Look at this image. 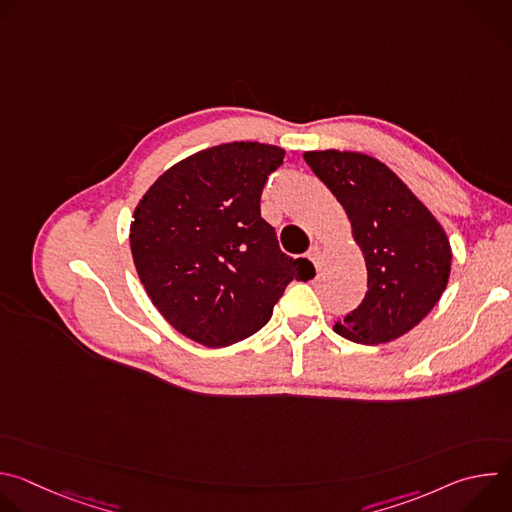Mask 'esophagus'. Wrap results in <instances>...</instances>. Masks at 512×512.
Wrapping results in <instances>:
<instances>
[{
  "label": "esophagus",
  "mask_w": 512,
  "mask_h": 512,
  "mask_svg": "<svg viewBox=\"0 0 512 512\" xmlns=\"http://www.w3.org/2000/svg\"><path fill=\"white\" fill-rule=\"evenodd\" d=\"M322 257H324V253H322V247H318V245H312L310 247V251H308V259L316 265V269H320V265H322Z\"/></svg>",
  "instance_id": "34e87169"
}]
</instances>
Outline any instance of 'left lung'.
<instances>
[{"instance_id": "obj_1", "label": "left lung", "mask_w": 512, "mask_h": 512, "mask_svg": "<svg viewBox=\"0 0 512 512\" xmlns=\"http://www.w3.org/2000/svg\"><path fill=\"white\" fill-rule=\"evenodd\" d=\"M306 164L346 210L367 263V294L334 332L385 344L415 328L442 298L452 269L446 231L403 180L358 152H306Z\"/></svg>"}]
</instances>
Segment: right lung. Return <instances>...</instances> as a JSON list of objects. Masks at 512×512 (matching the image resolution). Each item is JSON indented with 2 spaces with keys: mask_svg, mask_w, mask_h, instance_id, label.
<instances>
[{
  "mask_svg": "<svg viewBox=\"0 0 512 512\" xmlns=\"http://www.w3.org/2000/svg\"><path fill=\"white\" fill-rule=\"evenodd\" d=\"M283 158L259 141L214 145L166 170L133 212L137 275L160 314L198 344L249 338L291 279H310L312 263L281 253L261 218L263 186Z\"/></svg>",
  "mask_w": 512,
  "mask_h": 512,
  "instance_id": "1",
  "label": "right lung"
}]
</instances>
